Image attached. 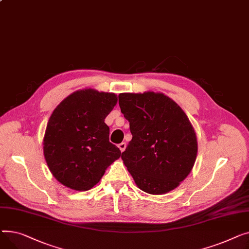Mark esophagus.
<instances>
[{
	"label": "esophagus",
	"instance_id": "obj_1",
	"mask_svg": "<svg viewBox=\"0 0 249 249\" xmlns=\"http://www.w3.org/2000/svg\"><path fill=\"white\" fill-rule=\"evenodd\" d=\"M119 148H120L121 152L123 153V152L125 150V148H126V143H125V142H121V143L119 144Z\"/></svg>",
	"mask_w": 249,
	"mask_h": 249
}]
</instances>
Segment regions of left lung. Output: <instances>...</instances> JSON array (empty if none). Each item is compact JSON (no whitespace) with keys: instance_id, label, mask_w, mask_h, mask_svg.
Instances as JSON below:
<instances>
[{"instance_id":"8db88e82","label":"left lung","mask_w":249,"mask_h":249,"mask_svg":"<svg viewBox=\"0 0 249 249\" xmlns=\"http://www.w3.org/2000/svg\"><path fill=\"white\" fill-rule=\"evenodd\" d=\"M121 111L133 139L122 159L137 186L152 195L177 188L198 152L195 130L183 109L164 93H121Z\"/></svg>"}]
</instances>
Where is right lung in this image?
Here are the masks:
<instances>
[{
	"instance_id": "1",
	"label": "right lung",
	"mask_w": 249,
	"mask_h": 249,
	"mask_svg": "<svg viewBox=\"0 0 249 249\" xmlns=\"http://www.w3.org/2000/svg\"><path fill=\"white\" fill-rule=\"evenodd\" d=\"M116 102L114 93L85 89L68 95L53 110L43 152L58 182L87 191L121 157L120 149L109 142V127L105 123Z\"/></svg>"
}]
</instances>
